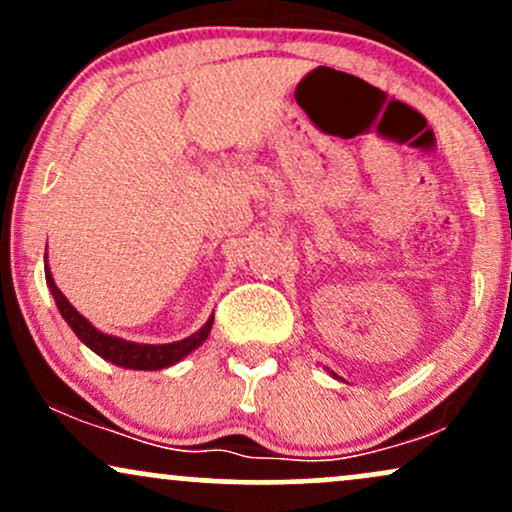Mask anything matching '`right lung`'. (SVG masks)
<instances>
[{
	"label": "right lung",
	"mask_w": 512,
	"mask_h": 512,
	"mask_svg": "<svg viewBox=\"0 0 512 512\" xmlns=\"http://www.w3.org/2000/svg\"><path fill=\"white\" fill-rule=\"evenodd\" d=\"M45 279H48V286H50L52 296H55L57 308H60L62 317L67 320V325L72 327L76 337H79L81 342L88 346V349L96 351L98 356L105 358V361L115 363V366H122V368L158 370V368L173 366V363H178L182 356H187L190 351H195L197 346L209 337L211 325H214V317H211V320L202 327V330H199L197 334H192V337L182 339V342H173V344H132V342H125V339H117V337H110V334L98 332L96 327H93L84 315L76 313L74 305L69 303L67 298L62 296V291L55 286V279H52L50 269L45 272Z\"/></svg>",
	"instance_id": "obj_1"
}]
</instances>
